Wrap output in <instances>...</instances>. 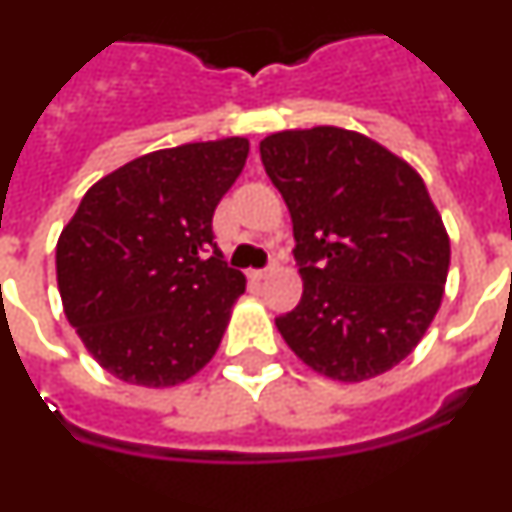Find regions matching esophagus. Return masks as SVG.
Instances as JSON below:
<instances>
[{
    "label": "esophagus",
    "mask_w": 512,
    "mask_h": 512,
    "mask_svg": "<svg viewBox=\"0 0 512 512\" xmlns=\"http://www.w3.org/2000/svg\"><path fill=\"white\" fill-rule=\"evenodd\" d=\"M266 277H269V269H256V271H251V279H256V282H264Z\"/></svg>",
    "instance_id": "obj_1"
}]
</instances>
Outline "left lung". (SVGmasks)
I'll return each mask as SVG.
<instances>
[{
	"mask_svg": "<svg viewBox=\"0 0 512 512\" xmlns=\"http://www.w3.org/2000/svg\"><path fill=\"white\" fill-rule=\"evenodd\" d=\"M292 215L302 300L277 318L312 372L366 382L408 359L446 289L451 243L418 171L356 130L318 125L261 140Z\"/></svg>",
	"mask_w": 512,
	"mask_h": 512,
	"instance_id": "left-lung-1",
	"label": "left lung"
}]
</instances>
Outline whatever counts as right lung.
I'll list each match as a JSON object with an SVG mask.
<instances>
[{
    "label": "right lung",
    "instance_id": "1",
    "mask_svg": "<svg viewBox=\"0 0 512 512\" xmlns=\"http://www.w3.org/2000/svg\"><path fill=\"white\" fill-rule=\"evenodd\" d=\"M246 158L241 135L151 151L92 184L63 225V312L112 377L161 390L215 356L246 277L212 243V215Z\"/></svg>",
    "mask_w": 512,
    "mask_h": 512
}]
</instances>
